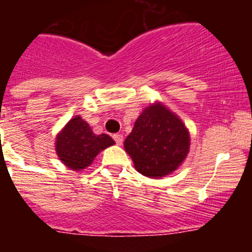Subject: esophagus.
<instances>
[{
    "label": "esophagus",
    "mask_w": 252,
    "mask_h": 252,
    "mask_svg": "<svg viewBox=\"0 0 252 252\" xmlns=\"http://www.w3.org/2000/svg\"><path fill=\"white\" fill-rule=\"evenodd\" d=\"M113 140H115L117 145L121 146L122 142H124V135H121V133H115L113 135Z\"/></svg>",
    "instance_id": "esophagus-1"
}]
</instances>
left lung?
Instances as JSON below:
<instances>
[{"instance_id":"1","label":"left lung","mask_w":252,"mask_h":252,"mask_svg":"<svg viewBox=\"0 0 252 252\" xmlns=\"http://www.w3.org/2000/svg\"><path fill=\"white\" fill-rule=\"evenodd\" d=\"M124 146L140 174L161 179L183 164L190 133L179 116L155 101L140 113Z\"/></svg>"}]
</instances>
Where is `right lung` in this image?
Here are the masks:
<instances>
[{
  "mask_svg": "<svg viewBox=\"0 0 252 252\" xmlns=\"http://www.w3.org/2000/svg\"><path fill=\"white\" fill-rule=\"evenodd\" d=\"M112 145L115 141L110 135L94 133L79 115L69 120L55 137L58 158L66 168L74 171L88 168L102 150Z\"/></svg>",
  "mask_w": 252,
  "mask_h": 252,
  "instance_id": "right-lung-1",
  "label": "right lung"
}]
</instances>
